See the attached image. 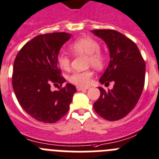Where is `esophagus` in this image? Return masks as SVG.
<instances>
[{"label":"esophagus","mask_w":159,"mask_h":159,"mask_svg":"<svg viewBox=\"0 0 159 159\" xmlns=\"http://www.w3.org/2000/svg\"><path fill=\"white\" fill-rule=\"evenodd\" d=\"M89 88H84V87H80V86H78L77 87V89H78V91H81V90H86V89H88Z\"/></svg>","instance_id":"obj_1"}]
</instances>
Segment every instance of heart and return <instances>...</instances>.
Instances as JSON below:
<instances>
[{"label":"heart","mask_w":159,"mask_h":159,"mask_svg":"<svg viewBox=\"0 0 159 159\" xmlns=\"http://www.w3.org/2000/svg\"><path fill=\"white\" fill-rule=\"evenodd\" d=\"M70 50L75 54L87 55V63L94 68H101L104 58L100 53V45L96 40L91 38H83L76 41L70 46ZM59 67L68 70L70 67V59L65 53H60L57 57ZM93 73L90 70L85 72H75L70 77V81L78 86H88L91 82Z\"/></svg>","instance_id":"heart-1"}]
</instances>
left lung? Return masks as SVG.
Masks as SVG:
<instances>
[{"mask_svg":"<svg viewBox=\"0 0 159 159\" xmlns=\"http://www.w3.org/2000/svg\"><path fill=\"white\" fill-rule=\"evenodd\" d=\"M105 41L110 51V63L101 77V84L114 81L111 90L100 89L93 109L101 117L116 121L127 115L143 93L146 64L134 42L115 30H92Z\"/></svg>","mask_w":159,"mask_h":159,"instance_id":"8db88e82","label":"left lung"}]
</instances>
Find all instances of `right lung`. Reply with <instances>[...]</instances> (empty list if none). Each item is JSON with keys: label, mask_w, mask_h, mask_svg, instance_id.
Listing matches in <instances>:
<instances>
[{"label": "right lung", "mask_w": 159, "mask_h": 159, "mask_svg": "<svg viewBox=\"0 0 159 159\" xmlns=\"http://www.w3.org/2000/svg\"><path fill=\"white\" fill-rule=\"evenodd\" d=\"M71 38L67 33L37 36L16 55L13 64V88L23 110L32 118L53 123L68 112L76 87L67 83L52 91L51 84L62 85L57 57L62 45Z\"/></svg>", "instance_id": "1"}]
</instances>
